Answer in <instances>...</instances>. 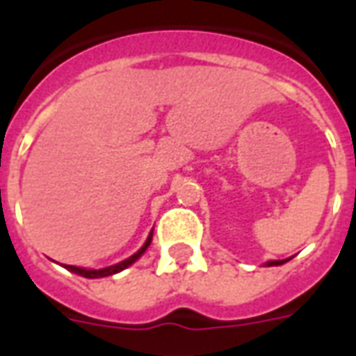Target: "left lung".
<instances>
[{
	"label": "left lung",
	"mask_w": 356,
	"mask_h": 356,
	"mask_svg": "<svg viewBox=\"0 0 356 356\" xmlns=\"http://www.w3.org/2000/svg\"><path fill=\"white\" fill-rule=\"evenodd\" d=\"M288 259H280V261H268L267 267H275V265H282V263H286Z\"/></svg>",
	"instance_id": "obj_1"
}]
</instances>
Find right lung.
Listing matches in <instances>:
<instances>
[{"label": "right lung", "mask_w": 356, "mask_h": 356, "mask_svg": "<svg viewBox=\"0 0 356 356\" xmlns=\"http://www.w3.org/2000/svg\"><path fill=\"white\" fill-rule=\"evenodd\" d=\"M150 242H152V232L148 234L147 242L143 244V248H140L137 254H133L131 257H127V259L116 263V265H110V267H104V268H83V267H72V265H65V267L68 268L70 273H76V275L86 276V278H102V276L116 275V273H120V270H124V268H127V267H129V265H133V263L137 261L140 255L147 252V248L150 246Z\"/></svg>", "instance_id": "right-lung-1"}]
</instances>
